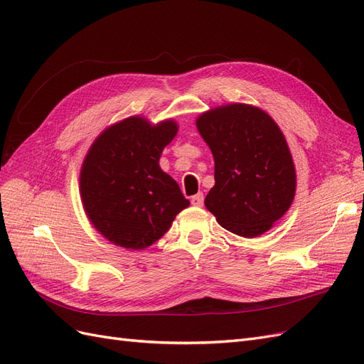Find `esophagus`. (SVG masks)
<instances>
[{"label":"esophagus","instance_id":"1","mask_svg":"<svg viewBox=\"0 0 364 364\" xmlns=\"http://www.w3.org/2000/svg\"><path fill=\"white\" fill-rule=\"evenodd\" d=\"M203 200H205V197H203L202 193H197V194H194V196L191 197V203H193L194 206H202V205H203Z\"/></svg>","mask_w":364,"mask_h":364}]
</instances>
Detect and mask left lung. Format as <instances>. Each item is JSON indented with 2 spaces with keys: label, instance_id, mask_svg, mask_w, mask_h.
<instances>
[{
  "label": "left lung",
  "instance_id": "left-lung-1",
  "mask_svg": "<svg viewBox=\"0 0 364 364\" xmlns=\"http://www.w3.org/2000/svg\"><path fill=\"white\" fill-rule=\"evenodd\" d=\"M213 151L215 185L205 205L220 226L241 237H258L290 208L296 173L277 123L258 107L228 105L196 121Z\"/></svg>",
  "mask_w": 364,
  "mask_h": 364
}]
</instances>
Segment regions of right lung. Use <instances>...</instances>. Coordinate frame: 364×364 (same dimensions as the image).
I'll list each match as a JSON object with an SVG mask.
<instances>
[{
  "label": "right lung",
  "instance_id": "obj_1",
  "mask_svg": "<svg viewBox=\"0 0 364 364\" xmlns=\"http://www.w3.org/2000/svg\"><path fill=\"white\" fill-rule=\"evenodd\" d=\"M178 134L174 121L150 126L130 117L106 129L87 151L80 194L94 228L111 243L144 249L190 206L179 185L159 167L164 147Z\"/></svg>",
  "mask_w": 364,
  "mask_h": 364
}]
</instances>
